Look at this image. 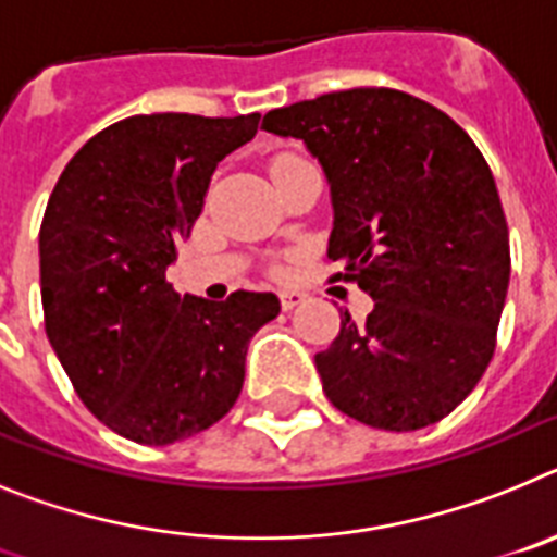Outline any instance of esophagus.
Listing matches in <instances>:
<instances>
[{"instance_id":"obj_1","label":"esophagus","mask_w":557,"mask_h":557,"mask_svg":"<svg viewBox=\"0 0 557 557\" xmlns=\"http://www.w3.org/2000/svg\"><path fill=\"white\" fill-rule=\"evenodd\" d=\"M306 299V292H280V306H283V311H294V308L302 306Z\"/></svg>"}]
</instances>
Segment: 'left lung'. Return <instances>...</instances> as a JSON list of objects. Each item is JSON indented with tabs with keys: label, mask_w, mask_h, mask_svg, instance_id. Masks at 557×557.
Instances as JSON below:
<instances>
[{
	"label": "left lung",
	"mask_w": 557,
	"mask_h": 557,
	"mask_svg": "<svg viewBox=\"0 0 557 557\" xmlns=\"http://www.w3.org/2000/svg\"><path fill=\"white\" fill-rule=\"evenodd\" d=\"M263 128L319 159L333 205L327 258L375 299L364 325L345 311L317 352L325 395L386 432L443 420L491 364L510 283L485 157L446 111L375 86L274 109Z\"/></svg>",
	"instance_id": "1"
}]
</instances>
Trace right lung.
Returning <instances> with one entry per match:
<instances>
[{
  "label": "right lung",
  "mask_w": 557,
  "mask_h": 557,
  "mask_svg": "<svg viewBox=\"0 0 557 557\" xmlns=\"http://www.w3.org/2000/svg\"><path fill=\"white\" fill-rule=\"evenodd\" d=\"M260 114H134L70 159L38 232L45 327L77 398L143 446L219 423L244 386L249 338L274 294H176L164 272L205 207L221 159Z\"/></svg>",
  "instance_id": "obj_1"
}]
</instances>
